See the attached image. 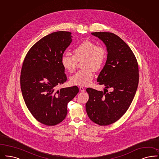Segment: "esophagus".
<instances>
[{"mask_svg": "<svg viewBox=\"0 0 159 159\" xmlns=\"http://www.w3.org/2000/svg\"><path fill=\"white\" fill-rule=\"evenodd\" d=\"M80 90L82 93H84V92H85V88H84V87H80Z\"/></svg>", "mask_w": 159, "mask_h": 159, "instance_id": "34e87169", "label": "esophagus"}]
</instances>
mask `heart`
<instances>
[{
    "label": "heart",
    "mask_w": 159,
    "mask_h": 159,
    "mask_svg": "<svg viewBox=\"0 0 159 159\" xmlns=\"http://www.w3.org/2000/svg\"><path fill=\"white\" fill-rule=\"evenodd\" d=\"M74 55L64 54L61 57V64L67 71L73 72L78 62H81L83 69L78 71L70 78L74 85L87 86L94 78L93 71L100 70L104 64L106 51L103 46L97 45L94 42L85 40L73 51Z\"/></svg>",
    "instance_id": "1"
}]
</instances>
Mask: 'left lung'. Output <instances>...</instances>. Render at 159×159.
<instances>
[{
  "instance_id": "obj_1",
  "label": "left lung",
  "mask_w": 159,
  "mask_h": 159,
  "mask_svg": "<svg viewBox=\"0 0 159 159\" xmlns=\"http://www.w3.org/2000/svg\"><path fill=\"white\" fill-rule=\"evenodd\" d=\"M91 34L103 41L108 52L106 65L97 81L114 90L106 93L105 88L104 92L87 88L89 100L85 108L92 121L108 125L117 121L129 109L139 84V65L130 48L119 36L106 32Z\"/></svg>"
}]
</instances>
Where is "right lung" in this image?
<instances>
[{"label": "right lung", "instance_id": "obj_1", "mask_svg": "<svg viewBox=\"0 0 159 159\" xmlns=\"http://www.w3.org/2000/svg\"><path fill=\"white\" fill-rule=\"evenodd\" d=\"M71 33L58 31L43 37L26 54L20 72L25 102L39 123L53 126L67 114V104L79 92L77 86L55 88L66 81L61 57L72 42Z\"/></svg>", "mask_w": 159, "mask_h": 159}]
</instances>
